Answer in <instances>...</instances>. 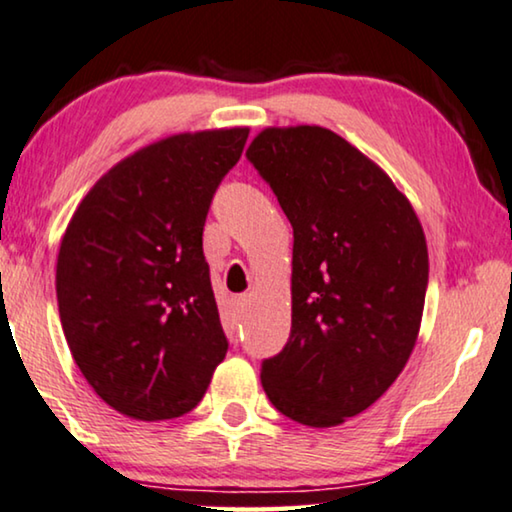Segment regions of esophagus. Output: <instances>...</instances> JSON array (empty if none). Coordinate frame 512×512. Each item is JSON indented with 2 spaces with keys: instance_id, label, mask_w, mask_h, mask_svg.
Here are the masks:
<instances>
[{
  "instance_id": "1",
  "label": "esophagus",
  "mask_w": 512,
  "mask_h": 512,
  "mask_svg": "<svg viewBox=\"0 0 512 512\" xmlns=\"http://www.w3.org/2000/svg\"><path fill=\"white\" fill-rule=\"evenodd\" d=\"M246 306H248V297H246V294H243V297H234V299H232L234 313H243V311H246Z\"/></svg>"
}]
</instances>
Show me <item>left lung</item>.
Returning <instances> with one entry per match:
<instances>
[{
  "mask_svg": "<svg viewBox=\"0 0 512 512\" xmlns=\"http://www.w3.org/2000/svg\"><path fill=\"white\" fill-rule=\"evenodd\" d=\"M246 155L294 232L290 341L262 387L290 420L336 427L383 397L415 348L424 229L387 171L327 127H264Z\"/></svg>",
  "mask_w": 512,
  "mask_h": 512,
  "instance_id": "1",
  "label": "left lung"
}]
</instances>
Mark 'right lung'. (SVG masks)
Masks as SVG:
<instances>
[{
    "instance_id": "obj_1",
    "label": "right lung",
    "mask_w": 512,
    "mask_h": 512,
    "mask_svg": "<svg viewBox=\"0 0 512 512\" xmlns=\"http://www.w3.org/2000/svg\"><path fill=\"white\" fill-rule=\"evenodd\" d=\"M248 132L199 129L139 148L90 187L62 236L64 338L97 397L132 420L190 413L227 355L201 234Z\"/></svg>"
}]
</instances>
